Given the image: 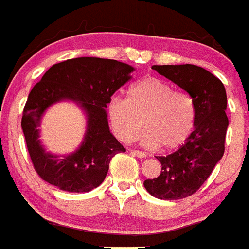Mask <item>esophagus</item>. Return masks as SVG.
<instances>
[{
    "label": "esophagus",
    "instance_id": "34e87169",
    "mask_svg": "<svg viewBox=\"0 0 249 249\" xmlns=\"http://www.w3.org/2000/svg\"><path fill=\"white\" fill-rule=\"evenodd\" d=\"M131 153L132 155H135V156H137V157H140V158H144L146 157V153H144V152H142V151H135V149H133V151H131Z\"/></svg>",
    "mask_w": 249,
    "mask_h": 249
}]
</instances>
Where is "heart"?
Listing matches in <instances>:
<instances>
[{
    "label": "heart",
    "mask_w": 249,
    "mask_h": 249,
    "mask_svg": "<svg viewBox=\"0 0 249 249\" xmlns=\"http://www.w3.org/2000/svg\"><path fill=\"white\" fill-rule=\"evenodd\" d=\"M108 116L113 132L123 142L135 140L143 124L146 131L141 137L143 146L162 144L163 148L173 149L191 135L196 108L188 94L151 77L132 85L127 98H112Z\"/></svg>",
    "instance_id": "1"
}]
</instances>
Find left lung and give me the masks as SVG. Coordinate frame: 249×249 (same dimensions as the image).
Returning a JSON list of instances; mask_svg holds the SVG:
<instances>
[{
	"mask_svg": "<svg viewBox=\"0 0 249 249\" xmlns=\"http://www.w3.org/2000/svg\"><path fill=\"white\" fill-rule=\"evenodd\" d=\"M158 73L190 94L195 102V129L183 144L168 156H158L162 171L146 179L144 188L160 199H182L193 195L210 177L224 153L228 128L227 94L223 83L195 65L153 66Z\"/></svg>",
	"mask_w": 249,
	"mask_h": 249,
	"instance_id": "obj_1",
	"label": "left lung"
}]
</instances>
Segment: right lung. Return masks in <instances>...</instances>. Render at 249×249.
<instances>
[{
    "mask_svg": "<svg viewBox=\"0 0 249 249\" xmlns=\"http://www.w3.org/2000/svg\"><path fill=\"white\" fill-rule=\"evenodd\" d=\"M135 68L116 59L78 57L53 65L30 92L22 116V131L31 160L43 181L67 192H89L105 181L109 162L124 147L109 131L107 103L131 80ZM72 100L86 114L83 143L70 155L46 152L39 123L48 107Z\"/></svg>",
    "mask_w": 249,
    "mask_h": 249,
    "instance_id": "1",
    "label": "right lung"
}]
</instances>
